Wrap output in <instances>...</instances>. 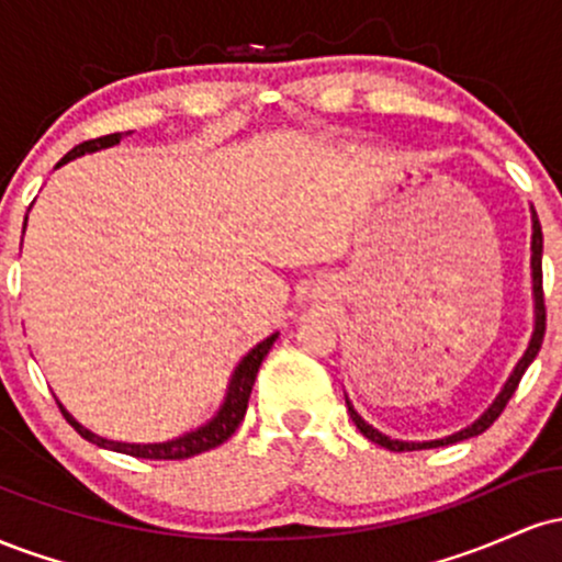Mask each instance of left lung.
Returning a JSON list of instances; mask_svg holds the SVG:
<instances>
[{
    "label": "left lung",
    "mask_w": 562,
    "mask_h": 562,
    "mask_svg": "<svg viewBox=\"0 0 562 562\" xmlns=\"http://www.w3.org/2000/svg\"><path fill=\"white\" fill-rule=\"evenodd\" d=\"M531 229H533V235H531L533 333H531V340H528V348H526V353H524V357L518 359V364H515V370L509 372L507 383L502 385L499 396L494 398L492 406H488V409L483 412V415H481L479 420H475L473 425H468V428L457 430V434H451V436L436 438V441H423V443H420V441H398V438H389V436H383V434H380V430L372 428L370 423H364V420H362V415H359V412L353 409V406H351V402H348V398H346V404H348V415H351V420H353V425H357V428H359V434L370 438V441L380 443V447L391 449V451H415V449H434V447H447V443H457V441H465V438H473V436H479V434H483V430L488 428V425H492V423L496 420V417L502 415V409H505L509 398H513V393H515V389H518L520 378H524V372L528 370V364H531L533 359H537V353H539V348H541V340H544V327H547L544 290H541V224H539V216H537V211H533V209H531Z\"/></svg>",
    "instance_id": "obj_1"
}]
</instances>
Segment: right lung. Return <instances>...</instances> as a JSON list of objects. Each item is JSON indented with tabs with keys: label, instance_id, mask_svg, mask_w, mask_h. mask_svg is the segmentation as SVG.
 Segmentation results:
<instances>
[{
	"label": "right lung",
	"instance_id": "right-lung-1",
	"mask_svg": "<svg viewBox=\"0 0 562 562\" xmlns=\"http://www.w3.org/2000/svg\"><path fill=\"white\" fill-rule=\"evenodd\" d=\"M121 137H124V134L119 132V134H108V137H97V139L81 142V145H76L74 150H70L68 156L55 166V169H60V166L68 164V160L83 156V153H97V150H105V147L119 145ZM25 218H29V216H25ZM23 232H25V227H23ZM274 340H277V333L269 335V338H263L259 346H254L248 353H245V357L240 359V364H237L235 372H232L229 385H227V396H224L222 406H218V412L214 417H211L209 423L200 425V428H195V430H190V434L171 438V441H164V443L111 441V438L97 436V434H92V430L83 428L81 423H76L74 415H70V412L60 402H57V406H60L63 417H66V420L74 425L76 434H79L81 438H87V441L97 443L100 449L121 451V454L139 457V460H187V457L203 454V451L218 447V443H224L232 434H235L237 425L243 423L245 409H248V398H250V391H254L256 375H259V367L263 362V357L269 353V348H272Z\"/></svg>",
	"mask_w": 562,
	"mask_h": 562
}]
</instances>
